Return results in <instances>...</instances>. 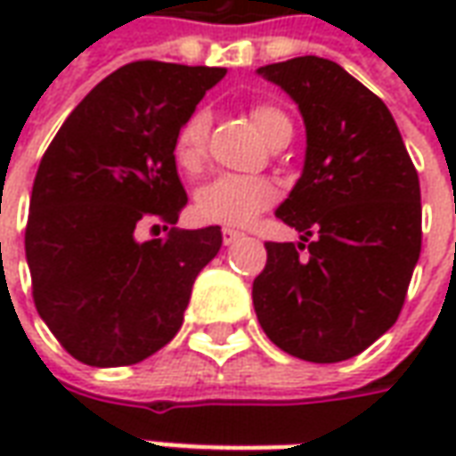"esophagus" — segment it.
<instances>
[{
	"label": "esophagus",
	"mask_w": 456,
	"mask_h": 456,
	"mask_svg": "<svg viewBox=\"0 0 456 456\" xmlns=\"http://www.w3.org/2000/svg\"><path fill=\"white\" fill-rule=\"evenodd\" d=\"M239 239H244V234L237 232V229H222V241H224V247L234 244V241H239Z\"/></svg>",
	"instance_id": "obj_1"
}]
</instances>
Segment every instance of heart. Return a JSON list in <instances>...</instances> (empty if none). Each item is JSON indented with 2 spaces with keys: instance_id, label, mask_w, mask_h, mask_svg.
<instances>
[{
  "instance_id": "1",
  "label": "heart",
  "mask_w": 456,
  "mask_h": 456,
  "mask_svg": "<svg viewBox=\"0 0 456 456\" xmlns=\"http://www.w3.org/2000/svg\"><path fill=\"white\" fill-rule=\"evenodd\" d=\"M251 119L268 139L273 131L286 124L288 117L273 104H258L251 110ZM209 114L205 110L192 112L183 121L175 136V160L183 170L195 173L205 159V143H208ZM278 198V190L266 178H251V175H219L209 180L195 195V212L205 222L227 224V227H244L258 212L271 208Z\"/></svg>"
}]
</instances>
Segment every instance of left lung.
<instances>
[{"mask_svg": "<svg viewBox=\"0 0 456 456\" xmlns=\"http://www.w3.org/2000/svg\"><path fill=\"white\" fill-rule=\"evenodd\" d=\"M258 75L297 104L307 146L303 173L276 209L303 237L268 241L254 310L290 356L344 362L401 315L420 258L418 170L388 107L335 61L303 55Z\"/></svg>", "mask_w": 456, "mask_h": 456, "instance_id": "left-lung-1", "label": "left lung"}]
</instances>
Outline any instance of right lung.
I'll use <instances>...</instances> for the list:
<instances>
[{
	"mask_svg": "<svg viewBox=\"0 0 456 456\" xmlns=\"http://www.w3.org/2000/svg\"><path fill=\"white\" fill-rule=\"evenodd\" d=\"M224 68L136 61L107 75L41 159L26 224L38 315L90 366L143 362L175 337L190 290L222 247L219 227L139 242L141 224L188 205L175 136Z\"/></svg>",
	"mask_w": 456,
	"mask_h": 456,
	"instance_id": "obj_1",
	"label": "right lung"
}]
</instances>
